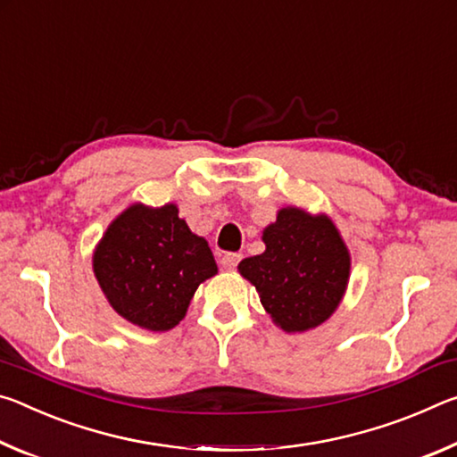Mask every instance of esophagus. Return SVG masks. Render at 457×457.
<instances>
[{"label": "esophagus", "mask_w": 457, "mask_h": 457, "mask_svg": "<svg viewBox=\"0 0 457 457\" xmlns=\"http://www.w3.org/2000/svg\"><path fill=\"white\" fill-rule=\"evenodd\" d=\"M239 260H242V253H239V252H229V253H226V256L221 258V266L226 268V270H234V268H237Z\"/></svg>", "instance_id": "obj_1"}]
</instances>
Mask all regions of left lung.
Returning a JSON list of instances; mask_svg holds the SVG:
<instances>
[{"label":"left lung","instance_id":"8db88e82","mask_svg":"<svg viewBox=\"0 0 457 457\" xmlns=\"http://www.w3.org/2000/svg\"><path fill=\"white\" fill-rule=\"evenodd\" d=\"M264 253L239 262V274L286 332L319 327L337 311L351 274L349 250L328 215L282 207L262 236Z\"/></svg>","mask_w":457,"mask_h":457}]
</instances>
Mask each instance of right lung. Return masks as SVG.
<instances>
[{
	"label": "right lung",
	"instance_id": "right-lung-1",
	"mask_svg": "<svg viewBox=\"0 0 457 457\" xmlns=\"http://www.w3.org/2000/svg\"><path fill=\"white\" fill-rule=\"evenodd\" d=\"M92 268L114 311L153 332L177 327L197 286L218 274L210 245L175 204L127 207L98 242Z\"/></svg>",
	"mask_w": 457,
	"mask_h": 457
}]
</instances>
